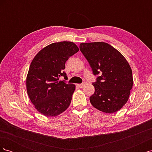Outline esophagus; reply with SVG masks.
Returning a JSON list of instances; mask_svg holds the SVG:
<instances>
[{"instance_id":"34e87169","label":"esophagus","mask_w":152,"mask_h":152,"mask_svg":"<svg viewBox=\"0 0 152 152\" xmlns=\"http://www.w3.org/2000/svg\"><path fill=\"white\" fill-rule=\"evenodd\" d=\"M77 86L80 87V88H82V87H83L84 86H85V83H83V84H77Z\"/></svg>"}]
</instances>
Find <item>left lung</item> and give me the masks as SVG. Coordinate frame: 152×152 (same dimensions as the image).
<instances>
[{
  "label": "left lung",
  "instance_id": "obj_1",
  "mask_svg": "<svg viewBox=\"0 0 152 152\" xmlns=\"http://www.w3.org/2000/svg\"><path fill=\"white\" fill-rule=\"evenodd\" d=\"M80 50L94 74H101L93 84L91 104L107 113L118 111L128 101L133 85L129 64L118 50L103 42L81 43Z\"/></svg>",
  "mask_w": 152,
  "mask_h": 152
}]
</instances>
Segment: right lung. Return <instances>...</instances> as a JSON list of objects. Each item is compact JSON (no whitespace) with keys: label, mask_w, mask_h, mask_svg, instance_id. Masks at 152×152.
<instances>
[{"label":"right lung","mask_w":152,"mask_h":152,"mask_svg":"<svg viewBox=\"0 0 152 152\" xmlns=\"http://www.w3.org/2000/svg\"><path fill=\"white\" fill-rule=\"evenodd\" d=\"M79 50L77 45L63 41L41 49L32 60L26 76L27 94L35 109L46 117H56L69 107L75 85L59 81L68 58Z\"/></svg>","instance_id":"obj_1"}]
</instances>
